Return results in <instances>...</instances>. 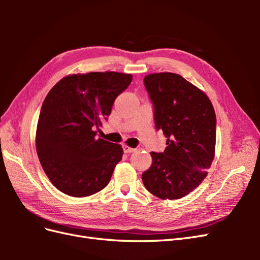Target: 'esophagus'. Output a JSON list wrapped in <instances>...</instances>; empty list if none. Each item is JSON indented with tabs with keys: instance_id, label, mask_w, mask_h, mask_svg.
I'll use <instances>...</instances> for the list:
<instances>
[{
	"instance_id": "obj_1",
	"label": "esophagus",
	"mask_w": 260,
	"mask_h": 260,
	"mask_svg": "<svg viewBox=\"0 0 260 260\" xmlns=\"http://www.w3.org/2000/svg\"><path fill=\"white\" fill-rule=\"evenodd\" d=\"M122 148H123V152H124L125 154H131V153H133V152L136 151V148L129 147V146H127V145H123Z\"/></svg>"
}]
</instances>
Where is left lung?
Wrapping results in <instances>:
<instances>
[{
    "mask_svg": "<svg viewBox=\"0 0 260 260\" xmlns=\"http://www.w3.org/2000/svg\"><path fill=\"white\" fill-rule=\"evenodd\" d=\"M144 86L153 104L156 130L167 138L162 153L151 152L142 174L146 190L161 200H178L206 178L215 155L216 115L207 95L180 75L152 74Z\"/></svg>",
    "mask_w": 260,
    "mask_h": 260,
    "instance_id": "8db88e82",
    "label": "left lung"
}]
</instances>
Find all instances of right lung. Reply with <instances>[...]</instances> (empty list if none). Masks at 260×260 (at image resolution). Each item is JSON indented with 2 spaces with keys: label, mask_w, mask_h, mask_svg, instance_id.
Listing matches in <instances>:
<instances>
[{
  "label": "right lung",
  "mask_w": 260,
  "mask_h": 260,
  "mask_svg": "<svg viewBox=\"0 0 260 260\" xmlns=\"http://www.w3.org/2000/svg\"><path fill=\"white\" fill-rule=\"evenodd\" d=\"M132 76L89 73L62 78L46 95L39 116L36 146L53 185L74 198L95 194L111 181L122 158L119 144L96 139L116 98Z\"/></svg>",
  "instance_id": "1"
}]
</instances>
